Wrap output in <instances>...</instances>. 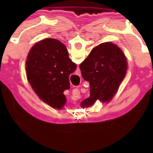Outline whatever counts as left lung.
Here are the masks:
<instances>
[{
    "label": "left lung",
    "mask_w": 153,
    "mask_h": 153,
    "mask_svg": "<svg viewBox=\"0 0 153 153\" xmlns=\"http://www.w3.org/2000/svg\"><path fill=\"white\" fill-rule=\"evenodd\" d=\"M79 69L90 83V97L81 102L86 107L97 100L108 102L113 98L126 74V58L120 47L106 42L92 50Z\"/></svg>",
    "instance_id": "left-lung-1"
}]
</instances>
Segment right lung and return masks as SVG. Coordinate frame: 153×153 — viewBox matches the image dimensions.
Instances as JSON below:
<instances>
[{
	"instance_id": "1",
	"label": "right lung",
	"mask_w": 153,
	"mask_h": 153,
	"mask_svg": "<svg viewBox=\"0 0 153 153\" xmlns=\"http://www.w3.org/2000/svg\"><path fill=\"white\" fill-rule=\"evenodd\" d=\"M76 69L64 44L56 39L36 43L26 60L27 77L33 90L44 102L58 109L66 103L63 92L70 89L69 77Z\"/></svg>"
}]
</instances>
